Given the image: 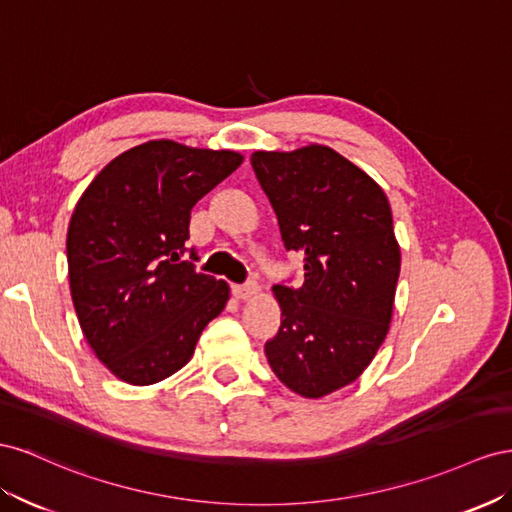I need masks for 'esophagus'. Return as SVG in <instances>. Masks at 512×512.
Wrapping results in <instances>:
<instances>
[{"instance_id":"obj_1","label":"esophagus","mask_w":512,"mask_h":512,"mask_svg":"<svg viewBox=\"0 0 512 512\" xmlns=\"http://www.w3.org/2000/svg\"><path fill=\"white\" fill-rule=\"evenodd\" d=\"M257 283H244V285H233V296L238 300H251L253 296H257Z\"/></svg>"}]
</instances>
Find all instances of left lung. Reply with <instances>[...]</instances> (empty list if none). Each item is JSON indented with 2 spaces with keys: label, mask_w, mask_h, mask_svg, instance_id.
Returning <instances> with one entry per match:
<instances>
[{
  "label": "left lung",
  "mask_w": 512,
  "mask_h": 512,
  "mask_svg": "<svg viewBox=\"0 0 512 512\" xmlns=\"http://www.w3.org/2000/svg\"><path fill=\"white\" fill-rule=\"evenodd\" d=\"M251 165L279 218L304 283L274 285L281 328L266 343L274 375L306 399L356 382L384 343L401 272L386 193L328 145L253 152Z\"/></svg>",
  "instance_id": "left-lung-1"
}]
</instances>
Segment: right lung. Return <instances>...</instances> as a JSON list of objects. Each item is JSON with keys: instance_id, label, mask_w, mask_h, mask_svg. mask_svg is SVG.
Wrapping results in <instances>:
<instances>
[{"instance_id": "right-lung-1", "label": "right lung", "mask_w": 512, "mask_h": 512, "mask_svg": "<svg viewBox=\"0 0 512 512\" xmlns=\"http://www.w3.org/2000/svg\"><path fill=\"white\" fill-rule=\"evenodd\" d=\"M242 160L148 141L115 156L77 201L66 238L70 296L83 337L122 382L150 386L180 371L225 309L229 285L182 257L193 206Z\"/></svg>"}]
</instances>
